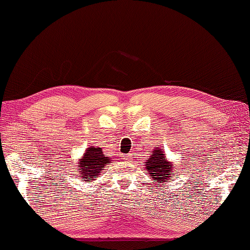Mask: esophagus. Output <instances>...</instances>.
I'll return each instance as SVG.
<instances>
[{"mask_svg":"<svg viewBox=\"0 0 250 250\" xmlns=\"http://www.w3.org/2000/svg\"><path fill=\"white\" fill-rule=\"evenodd\" d=\"M129 158H131V155H130V154H128V155H125V156H124V160H125V161L129 160Z\"/></svg>","mask_w":250,"mask_h":250,"instance_id":"esophagus-1","label":"esophagus"}]
</instances>
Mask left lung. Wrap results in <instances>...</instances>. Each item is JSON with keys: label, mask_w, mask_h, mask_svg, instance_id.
Listing matches in <instances>:
<instances>
[{"label": "left lung", "mask_w": 250, "mask_h": 250, "mask_svg": "<svg viewBox=\"0 0 250 250\" xmlns=\"http://www.w3.org/2000/svg\"><path fill=\"white\" fill-rule=\"evenodd\" d=\"M145 164L154 183H161V181L165 183V180H169V177L175 174L172 164L165 160V154H163L162 148L154 149L153 155L147 158Z\"/></svg>", "instance_id": "left-lung-1"}]
</instances>
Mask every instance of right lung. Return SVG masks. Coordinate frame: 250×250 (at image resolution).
<instances>
[{
    "label": "right lung",
    "mask_w": 250,
    "mask_h": 250,
    "mask_svg": "<svg viewBox=\"0 0 250 250\" xmlns=\"http://www.w3.org/2000/svg\"><path fill=\"white\" fill-rule=\"evenodd\" d=\"M109 162L110 158L103 153L102 147H88L78 165L80 177L87 181L94 180Z\"/></svg>",
    "instance_id": "1"
}]
</instances>
